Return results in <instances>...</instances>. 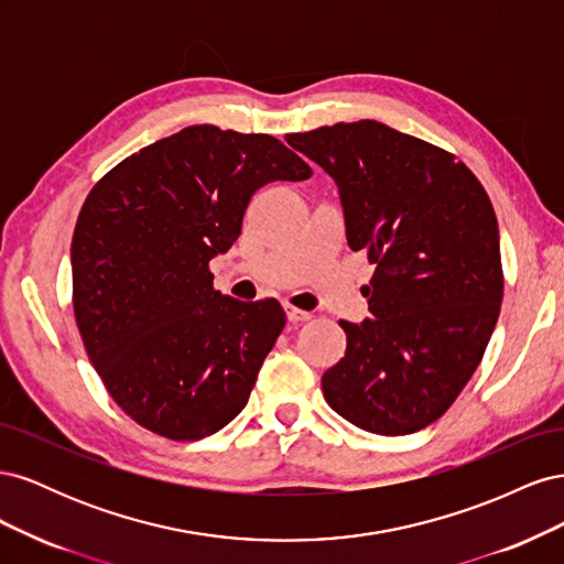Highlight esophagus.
Listing matches in <instances>:
<instances>
[{
  "label": "esophagus",
  "instance_id": "1",
  "mask_svg": "<svg viewBox=\"0 0 564 564\" xmlns=\"http://www.w3.org/2000/svg\"><path fill=\"white\" fill-rule=\"evenodd\" d=\"M311 317H313V313H308V311H301V308H294V305H286V319H289V322L299 324V322H308Z\"/></svg>",
  "mask_w": 564,
  "mask_h": 564
}]
</instances>
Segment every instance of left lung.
I'll return each mask as SVG.
<instances>
[{
	"mask_svg": "<svg viewBox=\"0 0 564 564\" xmlns=\"http://www.w3.org/2000/svg\"><path fill=\"white\" fill-rule=\"evenodd\" d=\"M286 143L327 172L352 251L377 265L371 317L340 322L348 346L324 371V400L377 435L437 421L480 365L497 327L503 272L485 187L449 152L373 119Z\"/></svg>",
	"mask_w": 564,
	"mask_h": 564,
	"instance_id": "obj_1",
	"label": "left lung"
}]
</instances>
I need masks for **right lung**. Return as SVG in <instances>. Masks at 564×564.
I'll list each match as a JSON object with an SVG mask.
<instances>
[{"instance_id": "1", "label": "right lung", "mask_w": 564, "mask_h": 564, "mask_svg": "<svg viewBox=\"0 0 564 564\" xmlns=\"http://www.w3.org/2000/svg\"><path fill=\"white\" fill-rule=\"evenodd\" d=\"M311 174L268 133L195 124L94 185L70 247L75 319L112 400L143 429L193 442L245 409L286 319L272 299L216 292L209 261L240 237L259 187Z\"/></svg>"}]
</instances>
